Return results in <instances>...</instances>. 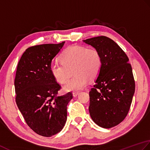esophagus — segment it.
Listing matches in <instances>:
<instances>
[{
  "label": "esophagus",
  "instance_id": "obj_1",
  "mask_svg": "<svg viewBox=\"0 0 150 150\" xmlns=\"http://www.w3.org/2000/svg\"><path fill=\"white\" fill-rule=\"evenodd\" d=\"M72 95H73V96H74V97L78 96L79 95V93L78 92H74V93H72Z\"/></svg>",
  "mask_w": 150,
  "mask_h": 150
}]
</instances>
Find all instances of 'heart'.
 Returning <instances> with one entry per match:
<instances>
[{"label":"heart","instance_id":"obj_1","mask_svg":"<svg viewBox=\"0 0 150 150\" xmlns=\"http://www.w3.org/2000/svg\"><path fill=\"white\" fill-rule=\"evenodd\" d=\"M62 63H52L50 70L58 83L64 84L74 76L64 87L66 91H79L86 85L88 78L93 79L99 74L102 67V57L95 48L71 46L59 57Z\"/></svg>","mask_w":150,"mask_h":150}]
</instances>
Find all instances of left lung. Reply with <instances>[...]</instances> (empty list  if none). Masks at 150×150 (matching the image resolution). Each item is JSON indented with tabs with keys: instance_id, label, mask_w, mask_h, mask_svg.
<instances>
[{
	"instance_id": "1",
	"label": "left lung",
	"mask_w": 150,
	"mask_h": 150,
	"mask_svg": "<svg viewBox=\"0 0 150 150\" xmlns=\"http://www.w3.org/2000/svg\"><path fill=\"white\" fill-rule=\"evenodd\" d=\"M99 52L102 67L89 92L91 118L103 128L117 126L129 112L135 83L129 58L116 42L105 36L83 40Z\"/></svg>"
}]
</instances>
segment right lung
<instances>
[{"label": "right lung", "mask_w": 150, "mask_h": 150, "mask_svg": "<svg viewBox=\"0 0 150 150\" xmlns=\"http://www.w3.org/2000/svg\"><path fill=\"white\" fill-rule=\"evenodd\" d=\"M65 41L27 48L18 63L15 78V101L26 124L43 137H52L62 130L67 118L72 93L57 96L61 86L50 70L52 61Z\"/></svg>", "instance_id": "add662e5"}]
</instances>
